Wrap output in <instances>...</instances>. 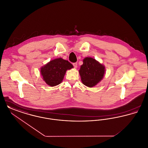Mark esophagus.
<instances>
[{
  "label": "esophagus",
  "instance_id": "obj_1",
  "mask_svg": "<svg viewBox=\"0 0 148 148\" xmlns=\"http://www.w3.org/2000/svg\"><path fill=\"white\" fill-rule=\"evenodd\" d=\"M73 65L74 68H77V63H74L73 64Z\"/></svg>",
  "mask_w": 148,
  "mask_h": 148
}]
</instances>
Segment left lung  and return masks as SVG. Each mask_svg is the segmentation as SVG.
<instances>
[{
	"label": "left lung",
	"instance_id": "8db88e82",
	"mask_svg": "<svg viewBox=\"0 0 148 148\" xmlns=\"http://www.w3.org/2000/svg\"><path fill=\"white\" fill-rule=\"evenodd\" d=\"M105 73V67L92 58L86 57L83 60L80 66L79 74L82 83L92 88L96 85L103 79Z\"/></svg>",
	"mask_w": 148,
	"mask_h": 148
}]
</instances>
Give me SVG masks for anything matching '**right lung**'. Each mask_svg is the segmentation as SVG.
Instances as JSON below:
<instances>
[{
	"label": "right lung",
	"mask_w": 148,
	"mask_h": 148,
	"mask_svg": "<svg viewBox=\"0 0 148 148\" xmlns=\"http://www.w3.org/2000/svg\"><path fill=\"white\" fill-rule=\"evenodd\" d=\"M73 68L71 64L62 58L50 61L41 68L40 72L45 83L50 86L59 84L63 80L66 71Z\"/></svg>",
	"instance_id": "right-lung-1"
}]
</instances>
